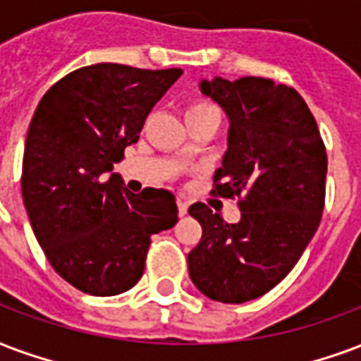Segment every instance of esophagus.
<instances>
[{"instance_id":"esophagus-1","label":"esophagus","mask_w":361,"mask_h":361,"mask_svg":"<svg viewBox=\"0 0 361 361\" xmlns=\"http://www.w3.org/2000/svg\"><path fill=\"white\" fill-rule=\"evenodd\" d=\"M188 208H189V204H188V201H185V199H178V214L180 216H185L188 214Z\"/></svg>"}]
</instances>
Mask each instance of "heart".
I'll use <instances>...</instances> for the list:
<instances>
[{"instance_id": "obj_1", "label": "heart", "mask_w": 361, "mask_h": 361, "mask_svg": "<svg viewBox=\"0 0 361 361\" xmlns=\"http://www.w3.org/2000/svg\"><path fill=\"white\" fill-rule=\"evenodd\" d=\"M204 111H216V106L207 103V101H195V103H191V105L188 106V113H185V116L193 113H204Z\"/></svg>"}]
</instances>
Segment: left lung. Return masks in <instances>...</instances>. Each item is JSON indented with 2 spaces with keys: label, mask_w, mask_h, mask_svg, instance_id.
<instances>
[{
  "label": "left lung",
  "mask_w": 361,
  "mask_h": 361,
  "mask_svg": "<svg viewBox=\"0 0 361 361\" xmlns=\"http://www.w3.org/2000/svg\"><path fill=\"white\" fill-rule=\"evenodd\" d=\"M199 87L229 120L212 193L239 197L241 220L228 224L207 204H191L202 237L188 256L189 277L208 298L241 304L274 289L316 233L327 153L314 114L289 85L216 76Z\"/></svg>",
  "instance_id": "1"
}]
</instances>
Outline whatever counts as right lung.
Segmentation results:
<instances>
[{"label": "right lung", "instance_id": "right-lung-1", "mask_svg": "<svg viewBox=\"0 0 361 361\" xmlns=\"http://www.w3.org/2000/svg\"><path fill=\"white\" fill-rule=\"evenodd\" d=\"M181 72L82 66L49 87L32 116L20 181L24 208L53 269L82 293L132 289L143 276L151 235L178 221L170 191L130 193L113 168L137 143L147 114Z\"/></svg>", "mask_w": 361, "mask_h": 361}]
</instances>
